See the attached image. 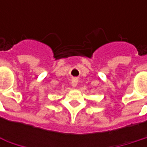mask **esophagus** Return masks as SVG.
I'll return each mask as SVG.
<instances>
[{
	"mask_svg": "<svg viewBox=\"0 0 147 147\" xmlns=\"http://www.w3.org/2000/svg\"><path fill=\"white\" fill-rule=\"evenodd\" d=\"M77 82H78V79L77 78H73L72 81H71V86L73 88H76V85H77Z\"/></svg>",
	"mask_w": 147,
	"mask_h": 147,
	"instance_id": "obj_1",
	"label": "esophagus"
}]
</instances>
